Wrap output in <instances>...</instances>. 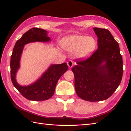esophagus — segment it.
Wrapping results in <instances>:
<instances>
[{
    "label": "esophagus",
    "instance_id": "esophagus-1",
    "mask_svg": "<svg viewBox=\"0 0 131 131\" xmlns=\"http://www.w3.org/2000/svg\"><path fill=\"white\" fill-rule=\"evenodd\" d=\"M67 64H68L69 68H71L73 66V64H73V62L72 61L69 60V61H68V62H67Z\"/></svg>",
    "mask_w": 131,
    "mask_h": 131
}]
</instances>
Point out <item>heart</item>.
Segmentation results:
<instances>
[{
    "label": "heart",
    "mask_w": 131,
    "mask_h": 131,
    "mask_svg": "<svg viewBox=\"0 0 131 131\" xmlns=\"http://www.w3.org/2000/svg\"><path fill=\"white\" fill-rule=\"evenodd\" d=\"M62 46L69 52H74V56L77 58L84 59L89 57L93 52L96 42L91 37L74 34L63 38Z\"/></svg>",
    "instance_id": "heart-1"
}]
</instances>
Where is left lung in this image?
Here are the masks:
<instances>
[{
	"label": "left lung",
	"mask_w": 131,
	"mask_h": 131,
	"mask_svg": "<svg viewBox=\"0 0 131 131\" xmlns=\"http://www.w3.org/2000/svg\"><path fill=\"white\" fill-rule=\"evenodd\" d=\"M98 49L88 59L78 61L72 70L78 96L90 102L109 98L119 86L123 74L120 47L108 29L93 28Z\"/></svg>",
	"instance_id": "1"
}]
</instances>
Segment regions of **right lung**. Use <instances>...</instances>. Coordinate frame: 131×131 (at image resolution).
Instances as JSON below:
<instances>
[{
  "mask_svg": "<svg viewBox=\"0 0 131 131\" xmlns=\"http://www.w3.org/2000/svg\"><path fill=\"white\" fill-rule=\"evenodd\" d=\"M47 31L38 28H33L28 30L16 42L11 57L12 82L23 97L30 101H41L50 98L54 94L59 79L68 69L66 63L51 64L41 76L32 84L22 86L17 83L16 76L20 68V60L25 45L30 42L50 41L51 39L47 36Z\"/></svg>",
  "mask_w": 131,
  "mask_h": 131,
  "instance_id": "1",
  "label": "right lung"
}]
</instances>
